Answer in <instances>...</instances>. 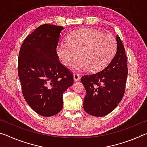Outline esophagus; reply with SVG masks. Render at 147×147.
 <instances>
[{"mask_svg": "<svg viewBox=\"0 0 147 147\" xmlns=\"http://www.w3.org/2000/svg\"><path fill=\"white\" fill-rule=\"evenodd\" d=\"M73 77H74V80L75 81H79L80 79V76H79L78 74H74L73 75Z\"/></svg>", "mask_w": 147, "mask_h": 147, "instance_id": "obj_1", "label": "esophagus"}]
</instances>
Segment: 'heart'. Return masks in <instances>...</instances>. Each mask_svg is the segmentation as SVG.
<instances>
[{"label": "heart", "instance_id": "heart-1", "mask_svg": "<svg viewBox=\"0 0 147 147\" xmlns=\"http://www.w3.org/2000/svg\"><path fill=\"white\" fill-rule=\"evenodd\" d=\"M117 43L112 35L94 29L74 31L57 47V54L64 65H69L78 55L80 58L73 64V69L98 71L108 65L115 53Z\"/></svg>", "mask_w": 147, "mask_h": 147}]
</instances>
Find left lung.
Returning <instances> with one entry per match:
<instances>
[{
  "label": "left lung",
  "instance_id": "obj_1",
  "mask_svg": "<svg viewBox=\"0 0 147 147\" xmlns=\"http://www.w3.org/2000/svg\"><path fill=\"white\" fill-rule=\"evenodd\" d=\"M115 56L103 70L85 74L81 82L86 89L84 109L89 115L103 117L115 109L123 98L128 75L125 49L118 35Z\"/></svg>",
  "mask_w": 147,
  "mask_h": 147
}]
</instances>
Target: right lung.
<instances>
[{"mask_svg": "<svg viewBox=\"0 0 147 147\" xmlns=\"http://www.w3.org/2000/svg\"><path fill=\"white\" fill-rule=\"evenodd\" d=\"M63 27L44 24L24 39L18 58V75L26 102L37 113L51 117L63 108V94L73 74L58 59L56 48Z\"/></svg>", "mask_w": 147, "mask_h": 147, "instance_id": "obj_1", "label": "right lung"}]
</instances>
